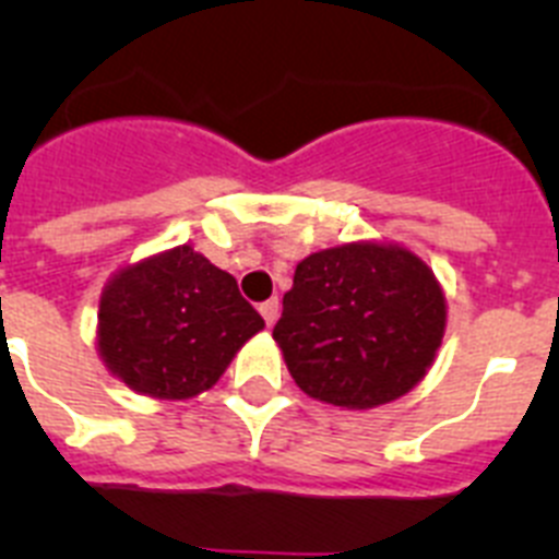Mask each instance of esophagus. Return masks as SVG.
I'll return each instance as SVG.
<instances>
[{"label": "esophagus", "mask_w": 559, "mask_h": 559, "mask_svg": "<svg viewBox=\"0 0 559 559\" xmlns=\"http://www.w3.org/2000/svg\"><path fill=\"white\" fill-rule=\"evenodd\" d=\"M260 313H263L265 324L271 328V324L276 322V316H280V302H276V299H269V302L260 305Z\"/></svg>", "instance_id": "esophagus-1"}]
</instances>
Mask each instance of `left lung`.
<instances>
[{"mask_svg": "<svg viewBox=\"0 0 559 559\" xmlns=\"http://www.w3.org/2000/svg\"><path fill=\"white\" fill-rule=\"evenodd\" d=\"M445 319V294L414 251L344 243L296 265L274 341L305 394L360 412L426 378Z\"/></svg>", "mask_w": 559, "mask_h": 559, "instance_id": "1", "label": "left lung"}]
</instances>
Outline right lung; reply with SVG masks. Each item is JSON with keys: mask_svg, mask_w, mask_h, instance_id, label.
<instances>
[{"mask_svg": "<svg viewBox=\"0 0 559 559\" xmlns=\"http://www.w3.org/2000/svg\"><path fill=\"white\" fill-rule=\"evenodd\" d=\"M265 328L235 276L192 246H176L108 280L97 349L133 392L187 400L218 383L237 349Z\"/></svg>", "mask_w": 559, "mask_h": 559, "instance_id": "obj_1", "label": "right lung"}]
</instances>
